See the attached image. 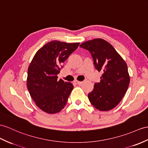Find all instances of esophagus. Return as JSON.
Here are the masks:
<instances>
[{
  "instance_id": "obj_1",
  "label": "esophagus",
  "mask_w": 148,
  "mask_h": 148,
  "mask_svg": "<svg viewBox=\"0 0 148 148\" xmlns=\"http://www.w3.org/2000/svg\"><path fill=\"white\" fill-rule=\"evenodd\" d=\"M75 84H78V85H81L82 84V82H80V81H77V80H75V82H74Z\"/></svg>"
}]
</instances>
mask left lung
Segmentation results:
<instances>
[{
    "instance_id": "8db88e82",
    "label": "left lung",
    "mask_w": 148,
    "mask_h": 148,
    "mask_svg": "<svg viewBox=\"0 0 148 148\" xmlns=\"http://www.w3.org/2000/svg\"><path fill=\"white\" fill-rule=\"evenodd\" d=\"M80 46L91 53L95 69L103 73L100 82L95 83L88 94L89 101L100 111L114 109L123 98L130 83L127 64L114 47L103 39L85 41Z\"/></svg>"
}]
</instances>
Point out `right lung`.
<instances>
[{
	"instance_id": "obj_1",
	"label": "right lung",
	"mask_w": 148,
	"mask_h": 148,
	"mask_svg": "<svg viewBox=\"0 0 148 148\" xmlns=\"http://www.w3.org/2000/svg\"><path fill=\"white\" fill-rule=\"evenodd\" d=\"M80 43L50 41L35 54L27 70V86L36 106L48 114L62 110L68 101L73 85L58 80L63 63Z\"/></svg>"
}]
</instances>
